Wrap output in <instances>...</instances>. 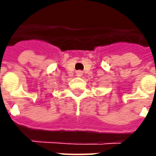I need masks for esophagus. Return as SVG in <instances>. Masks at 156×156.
I'll list each match as a JSON object with an SVG mask.
<instances>
[{"mask_svg":"<svg viewBox=\"0 0 156 156\" xmlns=\"http://www.w3.org/2000/svg\"><path fill=\"white\" fill-rule=\"evenodd\" d=\"M82 71H78L77 72V74H78V76H82Z\"/></svg>","mask_w":156,"mask_h":156,"instance_id":"obj_1","label":"esophagus"}]
</instances>
